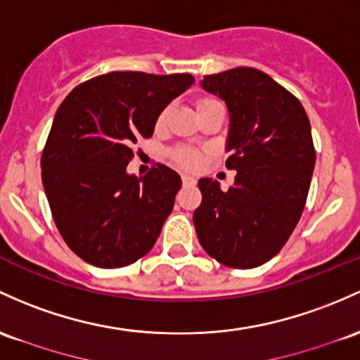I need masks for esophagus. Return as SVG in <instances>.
I'll use <instances>...</instances> for the list:
<instances>
[{"mask_svg": "<svg viewBox=\"0 0 360 360\" xmlns=\"http://www.w3.org/2000/svg\"><path fill=\"white\" fill-rule=\"evenodd\" d=\"M181 179H183V184L184 186H186V184H195L196 183V179L193 176H188V174H184L183 177H181Z\"/></svg>", "mask_w": 360, "mask_h": 360, "instance_id": "34e87169", "label": "esophagus"}]
</instances>
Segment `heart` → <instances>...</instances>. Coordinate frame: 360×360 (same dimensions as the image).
<instances>
[{
	"label": "heart",
	"instance_id": "heart-1",
	"mask_svg": "<svg viewBox=\"0 0 360 360\" xmlns=\"http://www.w3.org/2000/svg\"><path fill=\"white\" fill-rule=\"evenodd\" d=\"M213 104H217V101H213V98H208V97L198 98V101H196V110L201 112V110L210 108ZM167 114H169V109L160 110V114L157 116V126L164 124L165 120H167ZM169 159H171L174 165H177V167L181 169H196L201 162V155L193 148L179 147L169 152Z\"/></svg>",
	"mask_w": 360,
	"mask_h": 360
}]
</instances>
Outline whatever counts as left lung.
<instances>
[{"label":"left lung","mask_w":360,"mask_h":360,"mask_svg":"<svg viewBox=\"0 0 360 360\" xmlns=\"http://www.w3.org/2000/svg\"><path fill=\"white\" fill-rule=\"evenodd\" d=\"M201 86L227 105L225 165L238 174L229 191L198 181L196 234L219 263L256 268L282 250L302 215L316 162L309 120L297 97L256 68L207 75Z\"/></svg>","instance_id":"obj_1"}]
</instances>
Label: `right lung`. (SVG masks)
Here are the masks:
<instances>
[{"mask_svg": "<svg viewBox=\"0 0 360 360\" xmlns=\"http://www.w3.org/2000/svg\"><path fill=\"white\" fill-rule=\"evenodd\" d=\"M193 82L189 73L112 71L75 86L58 108L42 184L59 234L84 262L121 268L153 248L181 177L162 164L136 177L126 165L133 145L153 135L160 110Z\"/></svg>", "mask_w": 360, "mask_h": 360, "instance_id": "1", "label": "right lung"}]
</instances>
